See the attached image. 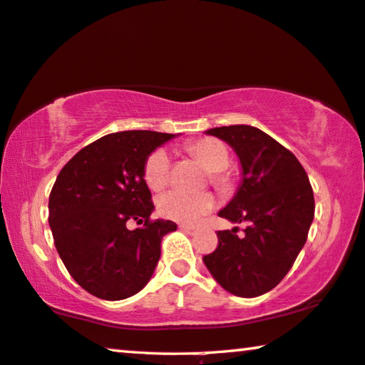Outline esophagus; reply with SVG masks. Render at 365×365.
Listing matches in <instances>:
<instances>
[{
  "label": "esophagus",
  "mask_w": 365,
  "mask_h": 365,
  "mask_svg": "<svg viewBox=\"0 0 365 365\" xmlns=\"http://www.w3.org/2000/svg\"><path fill=\"white\" fill-rule=\"evenodd\" d=\"M179 229H181L182 232H186V234H189V235H192V234H195V227L194 225H186V224H181L179 225Z\"/></svg>",
  "instance_id": "1"
}]
</instances>
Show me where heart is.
Wrapping results in <instances>:
<instances>
[{
    "instance_id": "heart-1",
    "label": "heart",
    "mask_w": 365,
    "mask_h": 365,
    "mask_svg": "<svg viewBox=\"0 0 365 365\" xmlns=\"http://www.w3.org/2000/svg\"><path fill=\"white\" fill-rule=\"evenodd\" d=\"M187 151L209 171V181L220 194L227 195L234 192V176L225 170L229 166L230 155L222 141L215 138H199L187 145ZM143 176L148 187L153 191L165 189L171 176L170 155L165 150L153 151L146 158ZM214 204V195L207 191L197 194L171 191L160 199L158 210L165 219L181 222V224H194L202 215L210 212Z\"/></svg>"
}]
</instances>
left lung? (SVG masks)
I'll list each match as a JSON object with an SVG mask.
<instances>
[{"mask_svg":"<svg viewBox=\"0 0 365 365\" xmlns=\"http://www.w3.org/2000/svg\"><path fill=\"white\" fill-rule=\"evenodd\" d=\"M234 148L242 165L235 197L219 212L247 222L245 235L219 230L217 248L204 255L210 274L227 292L253 298L284 278L308 239L314 195L308 174L292 151L265 131L248 125L207 130Z\"/></svg>","mask_w":365,"mask_h":365,"instance_id":"8db88e82","label":"left lung"}]
</instances>
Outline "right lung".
Returning <instances> with one entry per match:
<instances>
[{"label": "right lung", "mask_w": 365, "mask_h": 365, "mask_svg": "<svg viewBox=\"0 0 365 365\" xmlns=\"http://www.w3.org/2000/svg\"><path fill=\"white\" fill-rule=\"evenodd\" d=\"M174 135L130 130L105 135L62 168L49 195V225L71 277L93 297L118 301L150 282L161 240L178 229L151 219L155 204L143 170ZM135 220V231L125 224Z\"/></svg>", "instance_id": "1"}]
</instances>
